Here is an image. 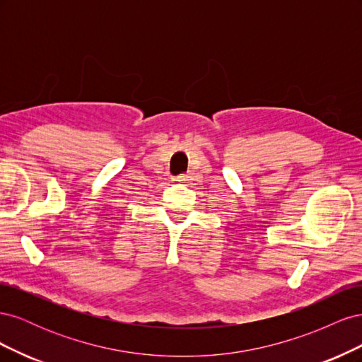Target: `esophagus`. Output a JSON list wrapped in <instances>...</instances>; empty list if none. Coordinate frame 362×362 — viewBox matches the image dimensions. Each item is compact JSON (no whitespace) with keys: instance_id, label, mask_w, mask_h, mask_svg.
Segmentation results:
<instances>
[{"instance_id":"1","label":"esophagus","mask_w":362,"mask_h":362,"mask_svg":"<svg viewBox=\"0 0 362 362\" xmlns=\"http://www.w3.org/2000/svg\"><path fill=\"white\" fill-rule=\"evenodd\" d=\"M175 181H180V182H187V184H192V181H193V177L190 173H182V175H180V177H177V180Z\"/></svg>"}]
</instances>
